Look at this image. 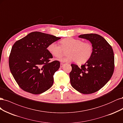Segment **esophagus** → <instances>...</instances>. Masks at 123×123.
Listing matches in <instances>:
<instances>
[{
  "instance_id": "1",
  "label": "esophagus",
  "mask_w": 123,
  "mask_h": 123,
  "mask_svg": "<svg viewBox=\"0 0 123 123\" xmlns=\"http://www.w3.org/2000/svg\"><path fill=\"white\" fill-rule=\"evenodd\" d=\"M64 65V63H60V67H63Z\"/></svg>"
}]
</instances>
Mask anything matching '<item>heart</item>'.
Listing matches in <instances>:
<instances>
[{
  "mask_svg": "<svg viewBox=\"0 0 123 123\" xmlns=\"http://www.w3.org/2000/svg\"><path fill=\"white\" fill-rule=\"evenodd\" d=\"M60 43L61 46L56 42L50 43L47 50L53 56L59 58L64 54V50L67 49V56L60 59L62 62L76 61L79 64H84L93 54V47L90 42H84L80 39L68 37L62 39Z\"/></svg>",
  "mask_w": 123,
  "mask_h": 123,
  "instance_id": "heart-1",
  "label": "heart"
}]
</instances>
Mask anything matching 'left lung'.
Instances as JSON below:
<instances>
[{
    "label": "left lung",
    "mask_w": 123,
    "mask_h": 123,
    "mask_svg": "<svg viewBox=\"0 0 123 123\" xmlns=\"http://www.w3.org/2000/svg\"><path fill=\"white\" fill-rule=\"evenodd\" d=\"M92 43L93 52L85 64L79 67L71 64L70 84L83 94H90L101 89L111 78L114 69V56L111 46L101 36L96 34L81 35Z\"/></svg>",
    "instance_id": "8db88e82"
}]
</instances>
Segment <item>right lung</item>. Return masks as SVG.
<instances>
[{
	"label": "right lung",
	"mask_w": 123,
	"mask_h": 123,
	"mask_svg": "<svg viewBox=\"0 0 123 123\" xmlns=\"http://www.w3.org/2000/svg\"><path fill=\"white\" fill-rule=\"evenodd\" d=\"M61 39L34 31L16 42L9 56L10 71L22 90L34 94L45 92L52 86L54 74L60 63L55 60L47 48Z\"/></svg>",
	"instance_id": "1"
}]
</instances>
